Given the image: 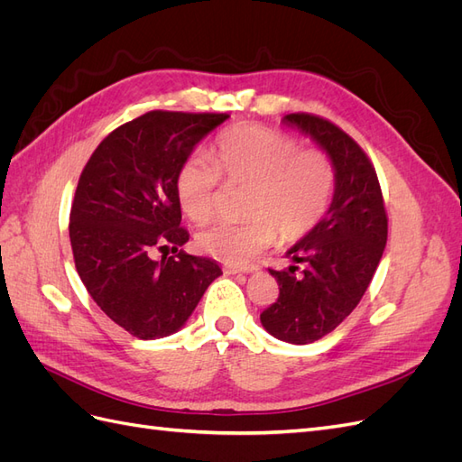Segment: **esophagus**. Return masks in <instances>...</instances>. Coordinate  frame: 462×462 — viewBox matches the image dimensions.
I'll return each mask as SVG.
<instances>
[{
    "instance_id": "1",
    "label": "esophagus",
    "mask_w": 462,
    "mask_h": 462,
    "mask_svg": "<svg viewBox=\"0 0 462 462\" xmlns=\"http://www.w3.org/2000/svg\"><path fill=\"white\" fill-rule=\"evenodd\" d=\"M253 272H256L254 265H227V268H226V273H231V275L253 273Z\"/></svg>"
}]
</instances>
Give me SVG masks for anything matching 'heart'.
<instances>
[{
  "instance_id": "1",
  "label": "heart",
  "mask_w": 462,
  "mask_h": 462,
  "mask_svg": "<svg viewBox=\"0 0 462 462\" xmlns=\"http://www.w3.org/2000/svg\"><path fill=\"white\" fill-rule=\"evenodd\" d=\"M212 162L189 158L177 173V199L189 219L206 223L216 209L219 173L231 183L253 185L248 221L217 223L199 235L204 253L239 265L268 248L275 235L297 241L324 216L335 183L331 160L319 150H300L295 138L260 125L217 136Z\"/></svg>"
}]
</instances>
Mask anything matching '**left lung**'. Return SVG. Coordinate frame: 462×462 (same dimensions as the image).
Segmentation results:
<instances>
[{"label":"left lung","mask_w":462,"mask_h":462,"mask_svg":"<svg viewBox=\"0 0 462 462\" xmlns=\"http://www.w3.org/2000/svg\"><path fill=\"white\" fill-rule=\"evenodd\" d=\"M283 125L310 136L335 170L328 212L287 250L289 268L270 270L279 299L260 314L275 339L309 345L337 328L366 292L387 243V216L375 170L351 136L306 114L285 116Z\"/></svg>","instance_id":"1"}]
</instances>
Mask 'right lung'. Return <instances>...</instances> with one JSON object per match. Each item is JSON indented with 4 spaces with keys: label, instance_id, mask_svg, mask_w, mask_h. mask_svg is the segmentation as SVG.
I'll return each instance as SVG.
<instances>
[{
    "label": "right lung",
    "instance_id": "obj_1",
    "mask_svg": "<svg viewBox=\"0 0 462 462\" xmlns=\"http://www.w3.org/2000/svg\"><path fill=\"white\" fill-rule=\"evenodd\" d=\"M226 114L150 111L107 134L75 192L71 236L77 272L94 302L138 339L177 333L221 268L190 256L180 227L177 173ZM173 257L151 258L153 247Z\"/></svg>",
    "mask_w": 462,
    "mask_h": 462
}]
</instances>
